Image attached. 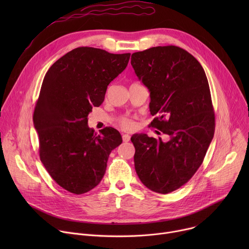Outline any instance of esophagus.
Segmentation results:
<instances>
[{"mask_svg": "<svg viewBox=\"0 0 249 249\" xmlns=\"http://www.w3.org/2000/svg\"><path fill=\"white\" fill-rule=\"evenodd\" d=\"M122 140H123V142H129L130 136L128 134H124V135H122Z\"/></svg>", "mask_w": 249, "mask_h": 249, "instance_id": "34e87169", "label": "esophagus"}]
</instances>
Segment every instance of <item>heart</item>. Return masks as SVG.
<instances>
[{"label": "heart", "mask_w": 249, "mask_h": 249, "mask_svg": "<svg viewBox=\"0 0 249 249\" xmlns=\"http://www.w3.org/2000/svg\"><path fill=\"white\" fill-rule=\"evenodd\" d=\"M119 125L125 130H133L135 128V122L129 117H121L118 121Z\"/></svg>", "instance_id": "obj_1"}]
</instances>
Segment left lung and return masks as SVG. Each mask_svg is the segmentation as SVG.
<instances>
[{"instance_id": "8db88e82", "label": "left lung", "mask_w": 249, "mask_h": 249, "mask_svg": "<svg viewBox=\"0 0 249 249\" xmlns=\"http://www.w3.org/2000/svg\"><path fill=\"white\" fill-rule=\"evenodd\" d=\"M131 65L149 89V125L169 135L163 143L135 134V169L150 190L167 194L187 183L202 164L214 137L215 112L209 83L201 64L174 45L135 52Z\"/></svg>"}]
</instances>
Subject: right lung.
Wrapping results in <instances>:
<instances>
[{"label":"right lung","mask_w":249,"mask_h":249,"mask_svg":"<svg viewBox=\"0 0 249 249\" xmlns=\"http://www.w3.org/2000/svg\"><path fill=\"white\" fill-rule=\"evenodd\" d=\"M130 55L78 47L57 60L44 77L33 113L39 157L54 181L71 193L81 195L98 185L111 151L122 143L112 127L96 135L88 116L103 102Z\"/></svg>","instance_id":"1"}]
</instances>
